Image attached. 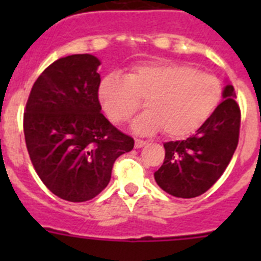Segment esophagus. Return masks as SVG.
<instances>
[{
    "mask_svg": "<svg viewBox=\"0 0 261 261\" xmlns=\"http://www.w3.org/2000/svg\"><path fill=\"white\" fill-rule=\"evenodd\" d=\"M145 144H146V141H144V140H140V138H136L135 147H137V149H140V147L144 146Z\"/></svg>",
    "mask_w": 261,
    "mask_h": 261,
    "instance_id": "esophagus-1",
    "label": "esophagus"
}]
</instances>
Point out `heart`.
<instances>
[{"instance_id":"1","label":"heart","mask_w":261,"mask_h":261,"mask_svg":"<svg viewBox=\"0 0 261 261\" xmlns=\"http://www.w3.org/2000/svg\"><path fill=\"white\" fill-rule=\"evenodd\" d=\"M99 102L116 125L132 119L144 106L145 114L133 124L137 133L162 129L170 138L195 133L212 116L222 96L220 81L213 74L179 62L138 65L125 77L111 74L98 89Z\"/></svg>"}]
</instances>
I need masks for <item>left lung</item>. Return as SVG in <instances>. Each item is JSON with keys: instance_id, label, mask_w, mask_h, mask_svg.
I'll return each mask as SVG.
<instances>
[{"instance_id": "left-lung-1", "label": "left lung", "mask_w": 261, "mask_h": 261, "mask_svg": "<svg viewBox=\"0 0 261 261\" xmlns=\"http://www.w3.org/2000/svg\"><path fill=\"white\" fill-rule=\"evenodd\" d=\"M241 108L234 87L227 85L223 100L197 132L183 141L165 142V159L155 181L165 192L192 199L216 183L229 166L238 146Z\"/></svg>"}]
</instances>
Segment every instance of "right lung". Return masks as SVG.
Here are the masks:
<instances>
[{
    "instance_id": "right-lung-1",
    "label": "right lung",
    "mask_w": 261,
    "mask_h": 261,
    "mask_svg": "<svg viewBox=\"0 0 261 261\" xmlns=\"http://www.w3.org/2000/svg\"><path fill=\"white\" fill-rule=\"evenodd\" d=\"M99 65L87 53L52 62L35 81L23 114L32 166L48 190L66 201L98 196L115 161L135 146L100 111Z\"/></svg>"
}]
</instances>
